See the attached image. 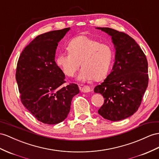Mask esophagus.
<instances>
[{
  "instance_id": "1",
  "label": "esophagus",
  "mask_w": 159,
  "mask_h": 159,
  "mask_svg": "<svg viewBox=\"0 0 159 159\" xmlns=\"http://www.w3.org/2000/svg\"><path fill=\"white\" fill-rule=\"evenodd\" d=\"M80 91L83 93H89L91 91V89L87 85H81L80 87Z\"/></svg>"
}]
</instances>
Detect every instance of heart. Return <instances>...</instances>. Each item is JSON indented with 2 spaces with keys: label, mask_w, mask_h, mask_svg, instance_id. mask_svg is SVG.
I'll use <instances>...</instances> for the list:
<instances>
[{
  "label": "heart",
  "mask_w": 159,
  "mask_h": 159,
  "mask_svg": "<svg viewBox=\"0 0 159 159\" xmlns=\"http://www.w3.org/2000/svg\"><path fill=\"white\" fill-rule=\"evenodd\" d=\"M67 50L68 53H61L56 58L65 75L72 77L80 65L79 80L98 81L107 76L113 58V49L109 44L80 35L69 42Z\"/></svg>",
  "instance_id": "obj_1"
}]
</instances>
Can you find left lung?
I'll return each mask as SVG.
<instances>
[{
  "label": "left lung",
  "mask_w": 159,
  "mask_h": 159,
  "mask_svg": "<svg viewBox=\"0 0 159 159\" xmlns=\"http://www.w3.org/2000/svg\"><path fill=\"white\" fill-rule=\"evenodd\" d=\"M111 36L116 49L112 71L95 93L104 97L98 110L103 118L120 121L132 116L141 104L148 87V61L140 47L132 38L109 27H97Z\"/></svg>",
  "instance_id": "left-lung-1"
}]
</instances>
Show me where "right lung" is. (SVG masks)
Here are the masks:
<instances>
[{
    "label": "right lung",
    "instance_id": "obj_1",
    "mask_svg": "<svg viewBox=\"0 0 159 159\" xmlns=\"http://www.w3.org/2000/svg\"><path fill=\"white\" fill-rule=\"evenodd\" d=\"M70 27L37 36L24 48L17 62L16 80L21 101L38 121L56 124L66 118L71 101L79 94L78 85L66 81L55 62L58 43Z\"/></svg>",
    "mask_w": 159,
    "mask_h": 159
}]
</instances>
